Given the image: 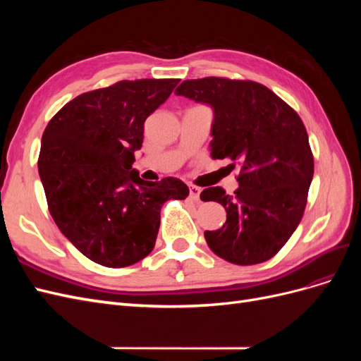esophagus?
<instances>
[{"mask_svg": "<svg viewBox=\"0 0 361 361\" xmlns=\"http://www.w3.org/2000/svg\"><path fill=\"white\" fill-rule=\"evenodd\" d=\"M200 192L202 190L199 187H195V185H190V199L197 202L200 199Z\"/></svg>", "mask_w": 361, "mask_h": 361, "instance_id": "esophagus-1", "label": "esophagus"}]
</instances>
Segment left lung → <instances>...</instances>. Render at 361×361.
I'll use <instances>...</instances> for the list:
<instances>
[{
	"label": "left lung",
	"mask_w": 361,
	"mask_h": 361,
	"mask_svg": "<svg viewBox=\"0 0 361 361\" xmlns=\"http://www.w3.org/2000/svg\"><path fill=\"white\" fill-rule=\"evenodd\" d=\"M178 96L214 110L211 157L241 164L239 188L203 190V202L224 206L227 220L204 232L216 256L235 265H256L276 256L298 227L313 179V155L302 120L255 81L187 80Z\"/></svg>",
	"instance_id": "1"
}]
</instances>
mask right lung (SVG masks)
<instances>
[{"instance_id":"1","label":"right lung","mask_w":361,"mask_h":361,"mask_svg":"<svg viewBox=\"0 0 361 361\" xmlns=\"http://www.w3.org/2000/svg\"><path fill=\"white\" fill-rule=\"evenodd\" d=\"M179 80L118 81L87 92L54 116L42 135L39 176L60 232L96 264L123 268L155 247L161 207L187 199L176 178L143 180L133 169L146 118Z\"/></svg>"}]
</instances>
